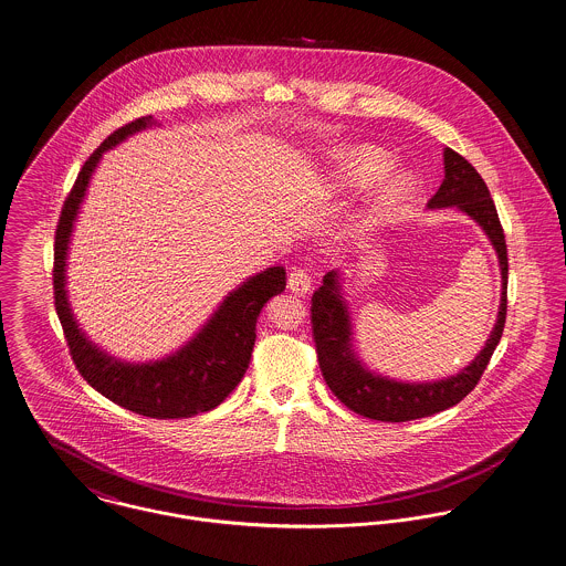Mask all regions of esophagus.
<instances>
[{"mask_svg": "<svg viewBox=\"0 0 566 566\" xmlns=\"http://www.w3.org/2000/svg\"><path fill=\"white\" fill-rule=\"evenodd\" d=\"M287 287H290V292H294L298 296H305L311 290V276L305 270H292V274L287 279Z\"/></svg>", "mask_w": 566, "mask_h": 566, "instance_id": "esophagus-1", "label": "esophagus"}]
</instances>
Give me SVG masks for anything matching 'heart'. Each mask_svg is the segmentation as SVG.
<instances>
[{
  "label": "heart",
  "mask_w": 566,
  "mask_h": 566,
  "mask_svg": "<svg viewBox=\"0 0 566 566\" xmlns=\"http://www.w3.org/2000/svg\"><path fill=\"white\" fill-rule=\"evenodd\" d=\"M394 157L374 145H346L331 155L326 190L333 197H350L377 186L369 192L357 218V231L371 233L394 222L415 195V179L407 172H394Z\"/></svg>",
  "instance_id": "1"
}]
</instances>
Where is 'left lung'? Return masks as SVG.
Wrapping results in <instances>:
<instances>
[{
    "mask_svg": "<svg viewBox=\"0 0 566 566\" xmlns=\"http://www.w3.org/2000/svg\"><path fill=\"white\" fill-rule=\"evenodd\" d=\"M443 184L439 186L437 195L428 201V209L452 207L469 216L491 242L502 272V298L497 308V319L482 350L469 365H464L459 374L423 382H409L382 376L380 371L369 369L355 350L353 313L346 301L342 272L331 270L322 279V287L311 298L313 339L326 385L350 411L376 421H411L459 405L478 385L504 333L509 255L497 209L478 170L463 155L452 151L450 147L443 149Z\"/></svg>",
    "mask_w": 566,
    "mask_h": 566,
    "instance_id": "8db88e82",
    "label": "left lung"
}]
</instances>
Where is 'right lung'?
<instances>
[{
	"label": "right lung",
	"instance_id": "1",
	"mask_svg": "<svg viewBox=\"0 0 566 566\" xmlns=\"http://www.w3.org/2000/svg\"><path fill=\"white\" fill-rule=\"evenodd\" d=\"M159 125L161 123L154 116H143L116 129L80 170L55 231L53 294L71 357L84 380L127 411L155 419H177L216 409L238 387L251 363L259 313L272 296H279L285 290V270L283 265H272L249 276L222 298L206 324L184 346L161 359L138 363L118 359L80 328L69 303L66 265L71 238L91 179L105 151L118 147L138 132Z\"/></svg>",
	"mask_w": 566,
	"mask_h": 566
}]
</instances>
